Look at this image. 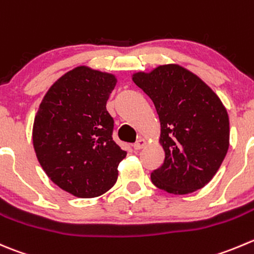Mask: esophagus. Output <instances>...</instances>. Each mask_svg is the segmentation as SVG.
I'll list each match as a JSON object with an SVG mask.
<instances>
[{"label":"esophagus","mask_w":254,"mask_h":254,"mask_svg":"<svg viewBox=\"0 0 254 254\" xmlns=\"http://www.w3.org/2000/svg\"><path fill=\"white\" fill-rule=\"evenodd\" d=\"M145 144H146V141H145L144 139H140V140H137L134 145H132V147H134V150H136L137 151V150L142 149V147L145 146Z\"/></svg>","instance_id":"34e87169"}]
</instances>
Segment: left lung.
<instances>
[{
	"label": "left lung",
	"instance_id": "8db88e82",
	"mask_svg": "<svg viewBox=\"0 0 254 254\" xmlns=\"http://www.w3.org/2000/svg\"><path fill=\"white\" fill-rule=\"evenodd\" d=\"M149 95L161 125L164 164L151 181L174 195L197 191L212 180L230 146V120L216 93L196 74L177 64L132 75Z\"/></svg>",
	"mask_w": 254,
	"mask_h": 254
}]
</instances>
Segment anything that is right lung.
Listing matches in <instances>:
<instances>
[{
    "label": "right lung",
    "instance_id": "obj_1",
    "mask_svg": "<svg viewBox=\"0 0 254 254\" xmlns=\"http://www.w3.org/2000/svg\"><path fill=\"white\" fill-rule=\"evenodd\" d=\"M117 78L77 67L47 92L34 118L33 146L47 176L82 198L114 186L127 151L113 140L114 119L107 102Z\"/></svg>",
    "mask_w": 254,
    "mask_h": 254
}]
</instances>
